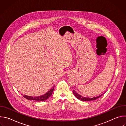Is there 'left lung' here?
<instances>
[{
	"label": "left lung",
	"instance_id": "obj_1",
	"mask_svg": "<svg viewBox=\"0 0 126 126\" xmlns=\"http://www.w3.org/2000/svg\"><path fill=\"white\" fill-rule=\"evenodd\" d=\"M73 94L74 95H75V96L79 100H80L81 101H92V100H95L99 98H100V97H101L103 94L97 96V97H93V98H87V97H83V96H82L81 95H79L78 93H77V92H76L75 91V90H73Z\"/></svg>",
	"mask_w": 126,
	"mask_h": 126
}]
</instances>
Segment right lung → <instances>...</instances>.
Wrapping results in <instances>:
<instances>
[{
    "label": "right lung",
    "mask_w": 126,
    "mask_h": 126,
    "mask_svg": "<svg viewBox=\"0 0 126 126\" xmlns=\"http://www.w3.org/2000/svg\"><path fill=\"white\" fill-rule=\"evenodd\" d=\"M54 86H53L52 88H51L50 90H49L45 94L41 95L40 96L38 97H30V96H28L26 95H24L23 97L25 98V99L27 100H34L35 101H43L47 100L51 95L52 92H53L54 90Z\"/></svg>",
    "instance_id": "add662e5"
}]
</instances>
